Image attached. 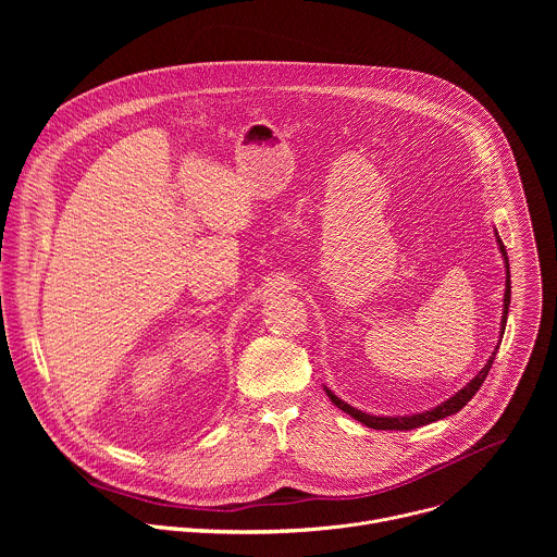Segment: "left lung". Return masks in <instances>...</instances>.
I'll return each mask as SVG.
<instances>
[{"label": "left lung", "mask_w": 557, "mask_h": 557, "mask_svg": "<svg viewBox=\"0 0 557 557\" xmlns=\"http://www.w3.org/2000/svg\"><path fill=\"white\" fill-rule=\"evenodd\" d=\"M496 243H498L500 256H503V260H505V273H507V277H505V299H503V301H505V304H503V320H500V339H498V346H500L503 335H505V326H507L509 304H511V275H509V258H507V251H505V245H503V240H500L498 231H496ZM498 346H496V350L492 352V357L487 359L485 368H483L479 374H475L462 389H458L454 396H449V399L443 401L441 406H436V408H432V410H425V412H419V414H408V417H374V414H366V412H361V410L348 406L346 401H342L339 396H335L333 389H329V387H324V389H326V394H329V399H331L339 410H344L346 414H350L352 419H357V421L363 423L366 428H372V430H401V432L414 430V428H423V425H430V423H434V421H441V419H445V417H451V414L460 412V410L469 404L471 396L481 389L483 381L487 379V372H490V368H492V363H494V357H496V352H498Z\"/></svg>", "instance_id": "left-lung-1"}]
</instances>
